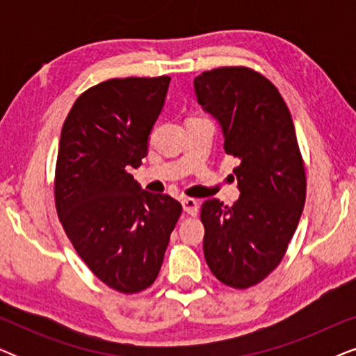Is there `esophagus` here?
<instances>
[{
    "instance_id": "obj_1",
    "label": "esophagus",
    "mask_w": 356,
    "mask_h": 356,
    "mask_svg": "<svg viewBox=\"0 0 356 356\" xmlns=\"http://www.w3.org/2000/svg\"><path fill=\"white\" fill-rule=\"evenodd\" d=\"M181 206H183V211L189 213V216H197V211H199V202L196 199L193 197H183L181 199Z\"/></svg>"
}]
</instances>
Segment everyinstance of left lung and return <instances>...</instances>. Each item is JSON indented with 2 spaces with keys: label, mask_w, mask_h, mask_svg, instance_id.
I'll use <instances>...</instances> for the list:
<instances>
[{
  "label": "left lung",
  "mask_w": 356,
  "mask_h": 356,
  "mask_svg": "<svg viewBox=\"0 0 356 356\" xmlns=\"http://www.w3.org/2000/svg\"><path fill=\"white\" fill-rule=\"evenodd\" d=\"M199 105L218 121L240 197L202 204L204 257L233 289L259 284L279 266L298 225L306 177L291 115L277 87L248 67H218L194 79Z\"/></svg>",
  "instance_id": "obj_1"
}]
</instances>
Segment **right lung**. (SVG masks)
Wrapping results in <instances>:
<instances>
[{
  "mask_svg": "<svg viewBox=\"0 0 356 356\" xmlns=\"http://www.w3.org/2000/svg\"><path fill=\"white\" fill-rule=\"evenodd\" d=\"M168 76L110 79L87 89L63 124L55 202L77 254L121 293L154 284L181 204L140 188L128 170L147 155Z\"/></svg>",
  "mask_w": 356,
  "mask_h": 356,
  "instance_id": "1",
  "label": "right lung"
}]
</instances>
